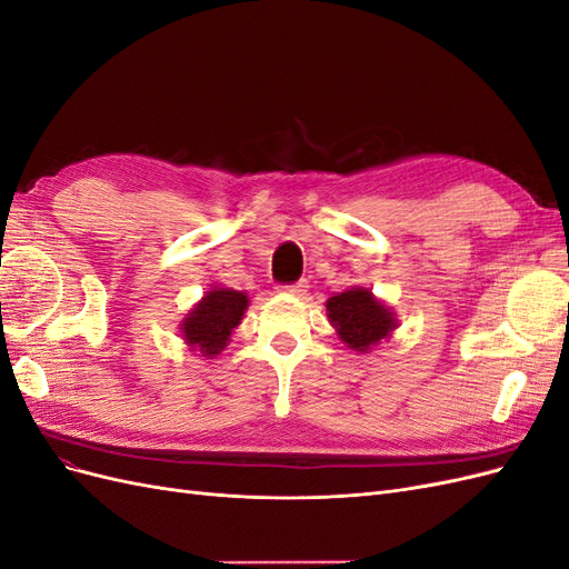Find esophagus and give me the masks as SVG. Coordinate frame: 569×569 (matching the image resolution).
I'll list each match as a JSON object with an SVG mask.
<instances>
[{"instance_id":"esophagus-1","label":"esophagus","mask_w":569,"mask_h":569,"mask_svg":"<svg viewBox=\"0 0 569 569\" xmlns=\"http://www.w3.org/2000/svg\"><path fill=\"white\" fill-rule=\"evenodd\" d=\"M280 289L284 291V295H295V297H301L303 291L308 289V282H306V280H299V282H295V284H282Z\"/></svg>"}]
</instances>
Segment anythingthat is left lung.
<instances>
[{
	"instance_id": "left-lung-1",
	"label": "left lung",
	"mask_w": 569,
	"mask_h": 569,
	"mask_svg": "<svg viewBox=\"0 0 569 569\" xmlns=\"http://www.w3.org/2000/svg\"><path fill=\"white\" fill-rule=\"evenodd\" d=\"M327 318L337 330L339 339L349 349L366 353L396 330V318L391 308L366 287H351L337 297L327 299Z\"/></svg>"
}]
</instances>
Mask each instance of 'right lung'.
I'll return each instance as SVG.
<instances>
[{
	"instance_id": "add662e5",
	"label": "right lung",
	"mask_w": 569,
	"mask_h": 569,
	"mask_svg": "<svg viewBox=\"0 0 569 569\" xmlns=\"http://www.w3.org/2000/svg\"><path fill=\"white\" fill-rule=\"evenodd\" d=\"M249 306L244 291L228 287H213L203 299L187 313L180 330L187 347L201 351V356L213 358L228 347L234 327L242 322Z\"/></svg>"
}]
</instances>
